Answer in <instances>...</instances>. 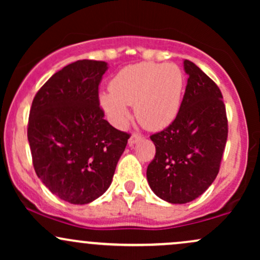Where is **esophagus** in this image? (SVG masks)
Masks as SVG:
<instances>
[{
  "instance_id": "34e87169",
  "label": "esophagus",
  "mask_w": 260,
  "mask_h": 260,
  "mask_svg": "<svg viewBox=\"0 0 260 260\" xmlns=\"http://www.w3.org/2000/svg\"><path fill=\"white\" fill-rule=\"evenodd\" d=\"M140 140H142V136H139V134H137V133H133L132 136L129 137V139H128V144L132 147V145L137 144V143L140 142Z\"/></svg>"
}]
</instances>
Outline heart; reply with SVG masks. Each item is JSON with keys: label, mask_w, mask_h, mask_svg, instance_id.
I'll return each mask as SVG.
<instances>
[{"label": "heart", "mask_w": 260, "mask_h": 260, "mask_svg": "<svg viewBox=\"0 0 260 260\" xmlns=\"http://www.w3.org/2000/svg\"><path fill=\"white\" fill-rule=\"evenodd\" d=\"M184 76L174 63L131 64L113 77L110 90L100 92L99 103L115 126L124 127L134 106L143 127L159 131L168 127L180 111Z\"/></svg>", "instance_id": "heart-1"}]
</instances>
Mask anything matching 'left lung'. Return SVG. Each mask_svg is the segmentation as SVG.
<instances>
[{"label":"left lung","instance_id":"left-lung-1","mask_svg":"<svg viewBox=\"0 0 260 260\" xmlns=\"http://www.w3.org/2000/svg\"><path fill=\"white\" fill-rule=\"evenodd\" d=\"M188 80L180 111L162 132L153 134L156 153L147 169L151 190L171 204L194 201L219 174L228 140V118L217 85L184 59Z\"/></svg>","mask_w":260,"mask_h":260}]
</instances>
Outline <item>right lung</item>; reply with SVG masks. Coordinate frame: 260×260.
Here are the masks:
<instances>
[{"mask_svg": "<svg viewBox=\"0 0 260 260\" xmlns=\"http://www.w3.org/2000/svg\"><path fill=\"white\" fill-rule=\"evenodd\" d=\"M109 68L79 59L56 72L37 92L28 123L32 165L62 201L88 204L109 189L129 134L113 128L99 106Z\"/></svg>", "mask_w": 260, "mask_h": 260, "instance_id": "add662e5", "label": "right lung"}]
</instances>
